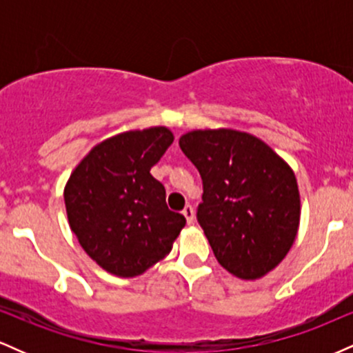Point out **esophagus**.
I'll return each mask as SVG.
<instances>
[{
  "mask_svg": "<svg viewBox=\"0 0 353 353\" xmlns=\"http://www.w3.org/2000/svg\"><path fill=\"white\" fill-rule=\"evenodd\" d=\"M182 214H184L185 221H188V224H194V221H196V216H194V209L192 205L188 204L184 209H182Z\"/></svg>",
  "mask_w": 353,
  "mask_h": 353,
  "instance_id": "34e87169",
  "label": "esophagus"
}]
</instances>
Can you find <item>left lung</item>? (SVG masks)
I'll return each mask as SVG.
<instances>
[{
	"label": "left lung",
	"instance_id": "left-lung-1",
	"mask_svg": "<svg viewBox=\"0 0 353 353\" xmlns=\"http://www.w3.org/2000/svg\"><path fill=\"white\" fill-rule=\"evenodd\" d=\"M179 145L202 177L197 222L217 262L244 281L264 277L299 230L301 196L290 165L236 129H197L182 134Z\"/></svg>",
	"mask_w": 353,
	"mask_h": 353
}]
</instances>
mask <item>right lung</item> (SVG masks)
I'll list each match as a JSON object with an SVG mask.
<instances>
[{
	"mask_svg": "<svg viewBox=\"0 0 353 353\" xmlns=\"http://www.w3.org/2000/svg\"><path fill=\"white\" fill-rule=\"evenodd\" d=\"M172 141L164 125L121 132L96 144L66 182L70 228L109 274H144L171 252L185 225V217L165 204L164 185L151 176Z\"/></svg>",
	"mask_w": 353,
	"mask_h": 353,
	"instance_id": "add662e5",
	"label": "right lung"
}]
</instances>
